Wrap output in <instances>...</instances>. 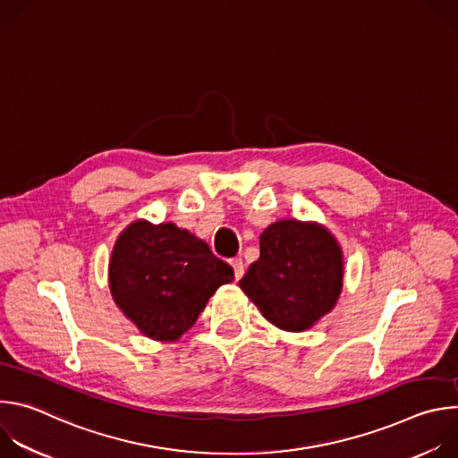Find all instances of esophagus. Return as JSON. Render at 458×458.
Returning a JSON list of instances; mask_svg holds the SVG:
<instances>
[{"instance_id": "obj_1", "label": "esophagus", "mask_w": 458, "mask_h": 458, "mask_svg": "<svg viewBox=\"0 0 458 458\" xmlns=\"http://www.w3.org/2000/svg\"><path fill=\"white\" fill-rule=\"evenodd\" d=\"M230 265H232V268H233V276H235V279L239 281V279L242 277V274H244L242 259H241V257H235V259H232V260H230Z\"/></svg>"}]
</instances>
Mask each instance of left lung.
Segmentation results:
<instances>
[{
	"label": "left lung",
	"mask_w": 458,
	"mask_h": 458,
	"mask_svg": "<svg viewBox=\"0 0 458 458\" xmlns=\"http://www.w3.org/2000/svg\"><path fill=\"white\" fill-rule=\"evenodd\" d=\"M239 286L281 330H308L339 299L343 251L318 225L274 223L260 233V257Z\"/></svg>",
	"instance_id": "1"
}]
</instances>
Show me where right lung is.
I'll use <instances>...</instances> for the list:
<instances>
[{
  "label": "right lung",
  "mask_w": 458,
  "mask_h": 458,
  "mask_svg": "<svg viewBox=\"0 0 458 458\" xmlns=\"http://www.w3.org/2000/svg\"><path fill=\"white\" fill-rule=\"evenodd\" d=\"M233 270L207 242L172 223L136 221L117 239L108 281L115 304L156 341H175Z\"/></svg>",
  "instance_id": "obj_1"
}]
</instances>
